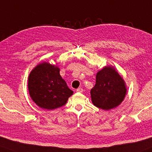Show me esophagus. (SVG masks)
I'll use <instances>...</instances> for the list:
<instances>
[{"label": "esophagus", "mask_w": 152, "mask_h": 152, "mask_svg": "<svg viewBox=\"0 0 152 152\" xmlns=\"http://www.w3.org/2000/svg\"><path fill=\"white\" fill-rule=\"evenodd\" d=\"M83 90L82 88H78L76 89V92H77V93H82Z\"/></svg>", "instance_id": "1"}]
</instances>
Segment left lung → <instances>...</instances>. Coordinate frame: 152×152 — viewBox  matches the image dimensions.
Masks as SVG:
<instances>
[{"label": "left lung", "instance_id": "1", "mask_svg": "<svg viewBox=\"0 0 152 152\" xmlns=\"http://www.w3.org/2000/svg\"><path fill=\"white\" fill-rule=\"evenodd\" d=\"M127 88L121 76L113 66H105L96 75V83L90 90L92 102L95 107L109 110L124 101Z\"/></svg>", "mask_w": 152, "mask_h": 152}]
</instances>
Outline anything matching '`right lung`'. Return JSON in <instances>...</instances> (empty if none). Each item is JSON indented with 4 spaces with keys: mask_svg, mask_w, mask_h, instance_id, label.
<instances>
[{
    "mask_svg": "<svg viewBox=\"0 0 152 152\" xmlns=\"http://www.w3.org/2000/svg\"><path fill=\"white\" fill-rule=\"evenodd\" d=\"M28 89L32 100L48 110L64 106L74 93L59 74V67L45 62L31 72Z\"/></svg>",
    "mask_w": 152,
    "mask_h": 152,
    "instance_id": "1",
    "label": "right lung"
}]
</instances>
